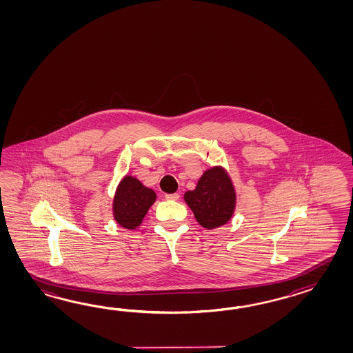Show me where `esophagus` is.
<instances>
[{"label":"esophagus","mask_w":353,"mask_h":353,"mask_svg":"<svg viewBox=\"0 0 353 353\" xmlns=\"http://www.w3.org/2000/svg\"><path fill=\"white\" fill-rule=\"evenodd\" d=\"M180 195L178 193H173V194H165V199L168 201H178Z\"/></svg>","instance_id":"34e87169"}]
</instances>
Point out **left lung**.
Instances as JSON below:
<instances>
[{"label": "left lung", "instance_id": "1", "mask_svg": "<svg viewBox=\"0 0 353 353\" xmlns=\"http://www.w3.org/2000/svg\"><path fill=\"white\" fill-rule=\"evenodd\" d=\"M184 201L202 227H221L232 218L236 208L232 180L222 166H213L203 173L194 190H188Z\"/></svg>", "mask_w": 353, "mask_h": 353}]
</instances>
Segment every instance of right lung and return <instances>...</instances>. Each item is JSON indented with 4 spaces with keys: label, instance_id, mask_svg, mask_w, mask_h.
<instances>
[{
    "label": "right lung",
    "instance_id": "add662e5",
    "mask_svg": "<svg viewBox=\"0 0 353 353\" xmlns=\"http://www.w3.org/2000/svg\"><path fill=\"white\" fill-rule=\"evenodd\" d=\"M157 199V193L143 185L135 176L126 175L121 180L113 198V217L128 230H136Z\"/></svg>",
    "mask_w": 353,
    "mask_h": 353
}]
</instances>
